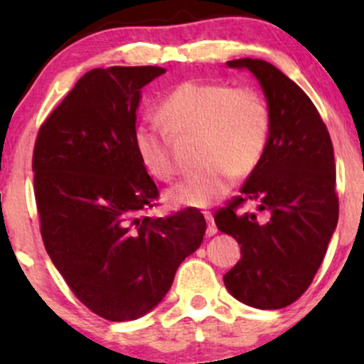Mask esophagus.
<instances>
[{
    "mask_svg": "<svg viewBox=\"0 0 364 364\" xmlns=\"http://www.w3.org/2000/svg\"><path fill=\"white\" fill-rule=\"evenodd\" d=\"M205 220H207V235L208 236H214L217 232V228H215V223H214V217H212L210 212H205Z\"/></svg>",
    "mask_w": 364,
    "mask_h": 364,
    "instance_id": "obj_1",
    "label": "esophagus"
}]
</instances>
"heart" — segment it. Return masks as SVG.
<instances>
[{"mask_svg":"<svg viewBox=\"0 0 364 364\" xmlns=\"http://www.w3.org/2000/svg\"><path fill=\"white\" fill-rule=\"evenodd\" d=\"M159 116L173 136H195L198 169L168 191L174 207L203 208L224 198L232 176L248 178L258 168L272 129L270 107L260 92L220 82L179 83L162 99ZM167 132L156 123H140L133 133L140 162L161 181H169L176 171Z\"/></svg>","mask_w":364,"mask_h":364,"instance_id":"1","label":"heart"}]
</instances>
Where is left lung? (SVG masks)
Masks as SVG:
<instances>
[{
	"mask_svg": "<svg viewBox=\"0 0 364 364\" xmlns=\"http://www.w3.org/2000/svg\"><path fill=\"white\" fill-rule=\"evenodd\" d=\"M228 65L248 68L258 78L272 129L241 195L214 215L217 229L241 245V260L224 284L237 301L279 310L310 287L339 219L332 140L311 99L281 70L252 58ZM246 201L257 203L267 220L245 213Z\"/></svg>",
	"mask_w": 364,
	"mask_h": 364,
	"instance_id": "left-lung-1",
	"label": "left lung"
}]
</instances>
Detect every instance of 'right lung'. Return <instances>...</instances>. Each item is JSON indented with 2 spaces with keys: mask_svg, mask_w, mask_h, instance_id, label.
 Instances as JSON below:
<instances>
[{
  "mask_svg": "<svg viewBox=\"0 0 364 364\" xmlns=\"http://www.w3.org/2000/svg\"><path fill=\"white\" fill-rule=\"evenodd\" d=\"M159 66L94 68L37 133L32 171L46 252L95 315L136 320L161 303L207 223L183 208L149 217L157 185L136 156L141 87Z\"/></svg>",
  "mask_w": 364,
  "mask_h": 364,
  "instance_id": "right-lung-1",
  "label": "right lung"
}]
</instances>
